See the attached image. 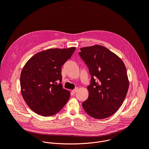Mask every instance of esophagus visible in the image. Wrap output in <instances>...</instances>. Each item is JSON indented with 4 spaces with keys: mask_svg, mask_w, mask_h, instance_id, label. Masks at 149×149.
<instances>
[{
    "mask_svg": "<svg viewBox=\"0 0 149 149\" xmlns=\"http://www.w3.org/2000/svg\"><path fill=\"white\" fill-rule=\"evenodd\" d=\"M77 90H78V88H75L74 90H73L72 91V93H73L74 94H75V93H77Z\"/></svg>",
    "mask_w": 149,
    "mask_h": 149,
    "instance_id": "1",
    "label": "esophagus"
}]
</instances>
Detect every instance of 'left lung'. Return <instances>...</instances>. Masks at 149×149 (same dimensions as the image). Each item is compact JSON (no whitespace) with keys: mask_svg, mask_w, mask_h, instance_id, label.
I'll return each instance as SVG.
<instances>
[{"mask_svg":"<svg viewBox=\"0 0 149 149\" xmlns=\"http://www.w3.org/2000/svg\"><path fill=\"white\" fill-rule=\"evenodd\" d=\"M79 55L91 75L87 87L89 95L82 103L89 116L97 119L107 118L123 104L129 89L127 70L123 61L100 45L80 49Z\"/></svg>","mask_w":149,"mask_h":149,"instance_id":"1","label":"left lung"}]
</instances>
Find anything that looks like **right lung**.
<instances>
[{"label":"right lung","instance_id":"1","mask_svg":"<svg viewBox=\"0 0 149 149\" xmlns=\"http://www.w3.org/2000/svg\"><path fill=\"white\" fill-rule=\"evenodd\" d=\"M75 50L49 49L33 56L20 74L22 97L29 107L36 114L48 117L58 113L70 97L61 83L62 66Z\"/></svg>","mask_w":149,"mask_h":149}]
</instances>
